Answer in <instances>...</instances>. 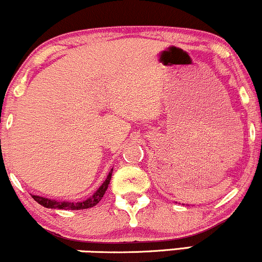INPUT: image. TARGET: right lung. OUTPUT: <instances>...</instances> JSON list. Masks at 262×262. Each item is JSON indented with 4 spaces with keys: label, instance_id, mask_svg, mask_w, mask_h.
Masks as SVG:
<instances>
[{
    "label": "right lung",
    "instance_id": "1",
    "mask_svg": "<svg viewBox=\"0 0 262 262\" xmlns=\"http://www.w3.org/2000/svg\"><path fill=\"white\" fill-rule=\"evenodd\" d=\"M112 174H113V169L109 171L105 181L101 184L99 189H98L97 191L91 196V198L84 200V201H81V202L56 201V200L42 198V196H36V195H32V198L35 200L39 205L44 206L46 208H57V210H85V208L93 207V206H95L100 201L101 198L104 196V193L106 191L107 186H109L110 180H112Z\"/></svg>",
    "mask_w": 262,
    "mask_h": 262
}]
</instances>
